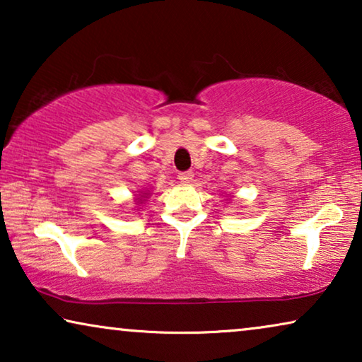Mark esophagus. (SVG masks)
I'll return each instance as SVG.
<instances>
[{
	"label": "esophagus",
	"instance_id": "esophagus-1",
	"mask_svg": "<svg viewBox=\"0 0 362 362\" xmlns=\"http://www.w3.org/2000/svg\"><path fill=\"white\" fill-rule=\"evenodd\" d=\"M192 177H194V175H192V171H182V173H180V181L185 182V185H189V182L192 181Z\"/></svg>",
	"mask_w": 362,
	"mask_h": 362
}]
</instances>
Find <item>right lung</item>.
I'll return each instance as SVG.
<instances>
[{
	"label": "right lung",
	"instance_id": "right-lung-1",
	"mask_svg": "<svg viewBox=\"0 0 362 362\" xmlns=\"http://www.w3.org/2000/svg\"><path fill=\"white\" fill-rule=\"evenodd\" d=\"M145 197H148V192H143V194H140V196L136 197V204H143Z\"/></svg>",
	"mask_w": 362,
	"mask_h": 362
}]
</instances>
